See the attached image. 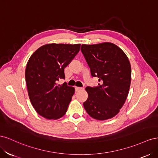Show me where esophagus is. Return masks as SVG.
I'll list each match as a JSON object with an SVG mask.
<instances>
[{
	"label": "esophagus",
	"mask_w": 158,
	"mask_h": 158,
	"mask_svg": "<svg viewBox=\"0 0 158 158\" xmlns=\"http://www.w3.org/2000/svg\"><path fill=\"white\" fill-rule=\"evenodd\" d=\"M75 89H76V92H78V91H80V90H81V89H82V88H81V87H75Z\"/></svg>",
	"instance_id": "34e87169"
}]
</instances>
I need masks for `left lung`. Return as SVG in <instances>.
Instances as JSON below:
<instances>
[{
    "instance_id": "left-lung-1",
    "label": "left lung",
    "mask_w": 158,
    "mask_h": 158,
    "mask_svg": "<svg viewBox=\"0 0 158 158\" xmlns=\"http://www.w3.org/2000/svg\"><path fill=\"white\" fill-rule=\"evenodd\" d=\"M97 87H86L88 98L83 105L89 115L107 120L119 112L128 96L131 81V66L127 56L112 43L81 46Z\"/></svg>"
}]
</instances>
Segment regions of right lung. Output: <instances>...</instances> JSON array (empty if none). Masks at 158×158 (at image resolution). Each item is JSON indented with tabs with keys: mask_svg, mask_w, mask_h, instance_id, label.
Listing matches in <instances>:
<instances>
[{
	"mask_svg": "<svg viewBox=\"0 0 158 158\" xmlns=\"http://www.w3.org/2000/svg\"><path fill=\"white\" fill-rule=\"evenodd\" d=\"M80 44H51L37 49L28 60L26 82L28 95L37 113L47 119H58L64 115L74 88L66 82L64 68L80 51Z\"/></svg>",
	"mask_w": 158,
	"mask_h": 158,
	"instance_id": "1",
	"label": "right lung"
}]
</instances>
